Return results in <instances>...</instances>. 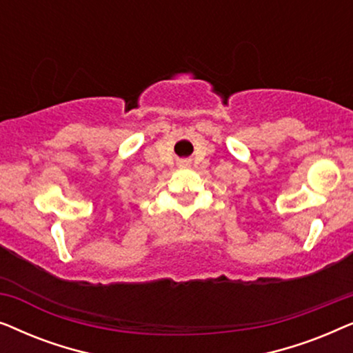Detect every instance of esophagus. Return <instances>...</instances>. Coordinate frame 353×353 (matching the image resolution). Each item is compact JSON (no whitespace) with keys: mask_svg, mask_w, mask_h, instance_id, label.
I'll return each instance as SVG.
<instances>
[{"mask_svg":"<svg viewBox=\"0 0 353 353\" xmlns=\"http://www.w3.org/2000/svg\"><path fill=\"white\" fill-rule=\"evenodd\" d=\"M181 163V165H188V162H180Z\"/></svg>","mask_w":353,"mask_h":353,"instance_id":"esophagus-1","label":"esophagus"}]
</instances>
